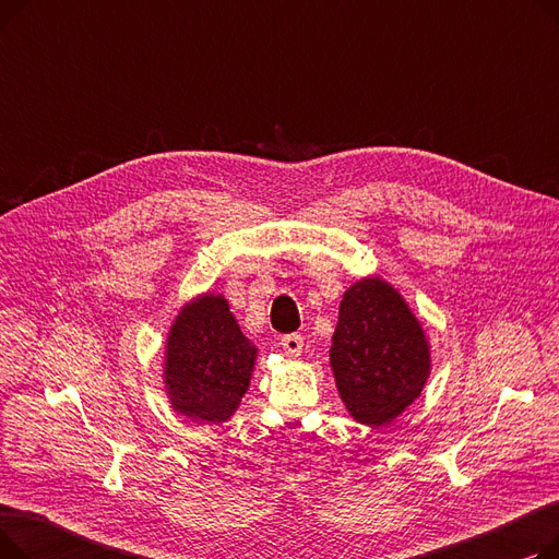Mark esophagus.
Instances as JSON below:
<instances>
[{
	"label": "esophagus",
	"instance_id": "obj_1",
	"mask_svg": "<svg viewBox=\"0 0 559 559\" xmlns=\"http://www.w3.org/2000/svg\"><path fill=\"white\" fill-rule=\"evenodd\" d=\"M281 346H283V350H285L287 356L297 358V356H301V350H304V337L297 335V333L283 335V337H281Z\"/></svg>",
	"mask_w": 559,
	"mask_h": 559
}]
</instances>
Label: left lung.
I'll return each mask as SVG.
<instances>
[{"instance_id": "left-lung-1", "label": "left lung", "mask_w": 559, "mask_h": 559, "mask_svg": "<svg viewBox=\"0 0 559 559\" xmlns=\"http://www.w3.org/2000/svg\"><path fill=\"white\" fill-rule=\"evenodd\" d=\"M331 365L346 409L365 426L390 424L421 394L430 348L390 283L362 278L344 292Z\"/></svg>"}]
</instances>
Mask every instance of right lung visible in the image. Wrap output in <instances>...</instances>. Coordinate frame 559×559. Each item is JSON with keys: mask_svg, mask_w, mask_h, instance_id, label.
Returning <instances> with one entry per match:
<instances>
[{"mask_svg": "<svg viewBox=\"0 0 559 559\" xmlns=\"http://www.w3.org/2000/svg\"><path fill=\"white\" fill-rule=\"evenodd\" d=\"M255 354L222 295L188 304L167 337L165 385L174 409L192 421H226L249 388Z\"/></svg>", "mask_w": 559, "mask_h": 559, "instance_id": "1", "label": "right lung"}]
</instances>
